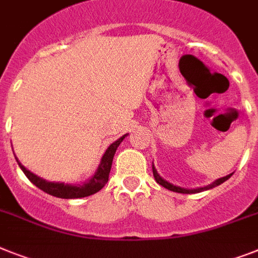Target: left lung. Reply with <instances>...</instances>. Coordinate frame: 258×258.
Wrapping results in <instances>:
<instances>
[{"mask_svg": "<svg viewBox=\"0 0 258 258\" xmlns=\"http://www.w3.org/2000/svg\"><path fill=\"white\" fill-rule=\"evenodd\" d=\"M232 174H233V172H232ZM232 174H229V175H227V176H223V178H220V179H218V180H215L214 183H211V184H208V186H206V187H199V188H194V190H186V188L174 186V184H171V183L166 182L165 179H162V178L158 175V172H157V170H155L154 165H153V175H154L157 183H158V184H161V186L165 187V188H167V190L174 191V192H179V194H197V192H202V191L210 190V188H214V187L219 186V184H221V183L225 182L227 179H229V178L232 176Z\"/></svg>", "mask_w": 258, "mask_h": 258, "instance_id": "obj_1", "label": "left lung"}]
</instances>
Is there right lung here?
<instances>
[{
    "label": "right lung",
    "instance_id": "obj_1",
    "mask_svg": "<svg viewBox=\"0 0 258 258\" xmlns=\"http://www.w3.org/2000/svg\"><path fill=\"white\" fill-rule=\"evenodd\" d=\"M126 136V134H125ZM125 136H122L121 138H118L116 142L110 145L109 148L106 149L105 154L103 155L101 158V162L99 165V169L95 172V175L91 178L87 183H84L83 186H71V184H64V183H54V182H47V180L42 179L39 176H37L33 172H30L29 170H26V167H23L21 165L18 159L19 167L22 169V171L25 172V175L29 178V180L33 184L40 188L44 192L50 194L52 197L61 198V199H76V198H86L89 195H93L97 191H100L108 182V178H109L110 167H112V161H113L114 153H116L118 145L122 142V140L125 138Z\"/></svg>",
    "mask_w": 258,
    "mask_h": 258
}]
</instances>
